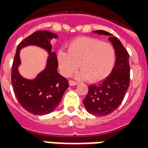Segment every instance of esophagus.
Returning a JSON list of instances; mask_svg holds the SVG:
<instances>
[{"mask_svg": "<svg viewBox=\"0 0 148 148\" xmlns=\"http://www.w3.org/2000/svg\"><path fill=\"white\" fill-rule=\"evenodd\" d=\"M69 83H70L71 86H76V85H77V82H75V81H73V80H70Z\"/></svg>", "mask_w": 148, "mask_h": 148, "instance_id": "obj_1", "label": "esophagus"}]
</instances>
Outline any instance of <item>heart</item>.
Listing matches in <instances>:
<instances>
[{"mask_svg":"<svg viewBox=\"0 0 148 148\" xmlns=\"http://www.w3.org/2000/svg\"><path fill=\"white\" fill-rule=\"evenodd\" d=\"M59 67L62 74L69 77L79 66L78 79L97 82L106 78L111 73L116 61V51L109 42L92 37H79L72 40L68 51L58 54Z\"/></svg>","mask_w":148,"mask_h":148,"instance_id":"obj_1","label":"heart"}]
</instances>
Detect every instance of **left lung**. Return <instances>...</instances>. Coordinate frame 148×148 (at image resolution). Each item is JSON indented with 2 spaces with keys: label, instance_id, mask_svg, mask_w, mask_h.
I'll use <instances>...</instances> for the list:
<instances>
[{
  "label": "left lung",
  "instance_id": "8db88e82",
  "mask_svg": "<svg viewBox=\"0 0 148 148\" xmlns=\"http://www.w3.org/2000/svg\"><path fill=\"white\" fill-rule=\"evenodd\" d=\"M94 33L109 36L116 51V63L111 74L96 85L89 86L83 104L90 114L104 116L110 114L120 106L130 83L129 55L116 37L103 30L93 31Z\"/></svg>",
  "mask_w": 148,
  "mask_h": 148
}]
</instances>
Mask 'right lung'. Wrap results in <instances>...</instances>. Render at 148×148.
Wrapping results in <instances>:
<instances>
[{
  "label": "right lung",
  "instance_id": "1",
  "mask_svg": "<svg viewBox=\"0 0 148 148\" xmlns=\"http://www.w3.org/2000/svg\"><path fill=\"white\" fill-rule=\"evenodd\" d=\"M53 38H57V36L47 31L35 32L19 43L12 62L11 82L15 95L20 105L32 114L45 115L53 111L69 87L67 79L57 71L56 54L51 51V39ZM27 45L41 46L50 55L46 69L33 80L24 79L18 72L19 50Z\"/></svg>",
  "mask_w": 148,
  "mask_h": 148
}]
</instances>
